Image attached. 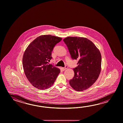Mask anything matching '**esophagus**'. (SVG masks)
Segmentation results:
<instances>
[{"instance_id":"1","label":"esophagus","mask_w":123,"mask_h":123,"mask_svg":"<svg viewBox=\"0 0 123 123\" xmlns=\"http://www.w3.org/2000/svg\"><path fill=\"white\" fill-rule=\"evenodd\" d=\"M68 68V66H67V65H66L65 67H63L62 68V70L63 71H65V70H66V69H67Z\"/></svg>"}]
</instances>
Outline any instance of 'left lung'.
Masks as SVG:
<instances>
[{"mask_svg":"<svg viewBox=\"0 0 123 123\" xmlns=\"http://www.w3.org/2000/svg\"><path fill=\"white\" fill-rule=\"evenodd\" d=\"M72 59H78V66L73 68L74 76L69 80L76 91L89 88L98 78L101 70L102 56L95 45L84 37H68L63 39Z\"/></svg>","mask_w":123,"mask_h":123,"instance_id":"1","label":"left lung"}]
</instances>
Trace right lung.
Instances as JSON below:
<instances>
[{
	"label": "right lung",
	"instance_id": "right-lung-1",
	"mask_svg": "<svg viewBox=\"0 0 123 123\" xmlns=\"http://www.w3.org/2000/svg\"><path fill=\"white\" fill-rule=\"evenodd\" d=\"M62 38L50 35L38 37L24 54L22 63L27 78L37 88L46 90L54 84L60 70L49 64L55 45Z\"/></svg>",
	"mask_w": 123,
	"mask_h": 123
}]
</instances>
